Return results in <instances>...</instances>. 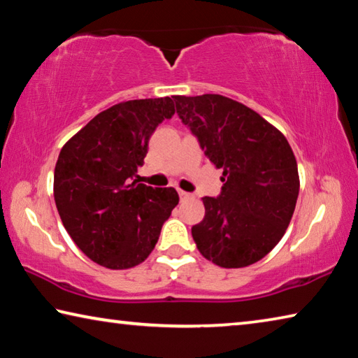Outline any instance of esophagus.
Wrapping results in <instances>:
<instances>
[{"label":"esophagus","mask_w":358,"mask_h":358,"mask_svg":"<svg viewBox=\"0 0 358 358\" xmlns=\"http://www.w3.org/2000/svg\"><path fill=\"white\" fill-rule=\"evenodd\" d=\"M178 194H180L181 201H187V199H192V194L191 192H186V191L178 189Z\"/></svg>","instance_id":"1"}]
</instances>
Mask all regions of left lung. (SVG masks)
<instances>
[{
    "instance_id": "left-lung-1",
    "label": "left lung",
    "mask_w": 358,
    "mask_h": 358,
    "mask_svg": "<svg viewBox=\"0 0 358 358\" xmlns=\"http://www.w3.org/2000/svg\"><path fill=\"white\" fill-rule=\"evenodd\" d=\"M173 101L205 156L222 169L221 194L202 199L205 216L191 229L197 250L222 268L256 264L282 238L299 197V169L287 138L226 96Z\"/></svg>"
}]
</instances>
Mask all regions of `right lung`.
<instances>
[{
  "instance_id": "add662e5",
  "label": "right lung",
  "mask_w": 358,
  "mask_h": 358,
  "mask_svg": "<svg viewBox=\"0 0 358 358\" xmlns=\"http://www.w3.org/2000/svg\"><path fill=\"white\" fill-rule=\"evenodd\" d=\"M173 113L172 98L120 102L96 115L59 151L53 177L59 217L85 256L106 268L142 264L178 205L173 187L134 180L151 134Z\"/></svg>"
}]
</instances>
